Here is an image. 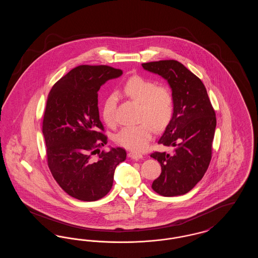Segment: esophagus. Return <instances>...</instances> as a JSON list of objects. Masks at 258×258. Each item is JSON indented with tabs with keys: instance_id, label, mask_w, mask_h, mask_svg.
Here are the masks:
<instances>
[{
	"instance_id": "34e87169",
	"label": "esophagus",
	"mask_w": 258,
	"mask_h": 258,
	"mask_svg": "<svg viewBox=\"0 0 258 258\" xmlns=\"http://www.w3.org/2000/svg\"><path fill=\"white\" fill-rule=\"evenodd\" d=\"M127 156H128V158H131V159H133V160H141L142 158H143V155L142 154H139V153H135V152H130L128 154H127Z\"/></svg>"
}]
</instances>
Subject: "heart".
Wrapping results in <instances>:
<instances>
[{"label":"heart","mask_w":258,"mask_h":258,"mask_svg":"<svg viewBox=\"0 0 258 258\" xmlns=\"http://www.w3.org/2000/svg\"><path fill=\"white\" fill-rule=\"evenodd\" d=\"M123 92L127 98L139 103V121L144 122L137 125L124 126L117 134L115 140L122 147L139 152L147 147L152 138L153 131L150 124L154 130L160 131L170 122L174 111V99L168 88L156 86L152 80L142 76L131 77L124 83ZM116 96L109 95L101 108L102 119L108 125L116 123Z\"/></svg>","instance_id":"heart-1"}]
</instances>
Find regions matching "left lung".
Segmentation results:
<instances>
[{
    "mask_svg": "<svg viewBox=\"0 0 258 258\" xmlns=\"http://www.w3.org/2000/svg\"><path fill=\"white\" fill-rule=\"evenodd\" d=\"M145 71L167 81L174 111L158 143L173 147L171 155L155 152L151 157L161 166L152 188L162 197H178L191 190L203 178L212 158L217 125L206 88L197 75L175 60L142 63Z\"/></svg>",
    "mask_w": 258,
    "mask_h": 258,
    "instance_id": "left-lung-1",
    "label": "left lung"
}]
</instances>
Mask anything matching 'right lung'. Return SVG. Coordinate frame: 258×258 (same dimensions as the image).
I'll return each mask as SVG.
<instances>
[{
	"instance_id": "add662e5",
	"label": "right lung",
	"mask_w": 258,
	"mask_h": 258,
	"mask_svg": "<svg viewBox=\"0 0 258 258\" xmlns=\"http://www.w3.org/2000/svg\"><path fill=\"white\" fill-rule=\"evenodd\" d=\"M123 74L107 66H79L52 87L42 123L50 171L61 188L81 201H96L112 187L114 172L126 158L123 148L107 143L101 133L98 92ZM98 152V158L91 155Z\"/></svg>"
}]
</instances>
